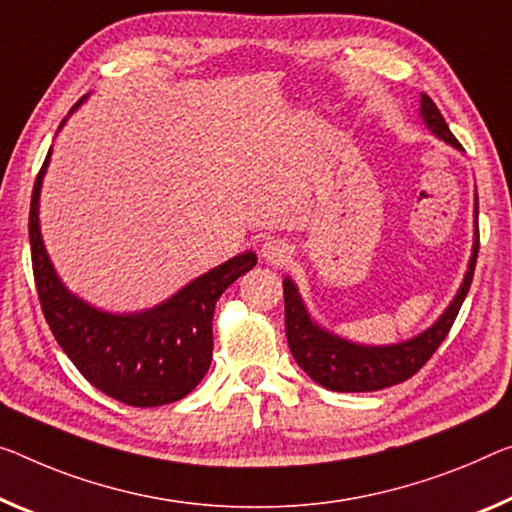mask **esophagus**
I'll use <instances>...</instances> for the list:
<instances>
[{
    "mask_svg": "<svg viewBox=\"0 0 512 512\" xmlns=\"http://www.w3.org/2000/svg\"><path fill=\"white\" fill-rule=\"evenodd\" d=\"M263 258L270 263H283L286 258H290V247L283 240L277 238H267L263 242Z\"/></svg>",
    "mask_w": 512,
    "mask_h": 512,
    "instance_id": "obj_1",
    "label": "esophagus"
}]
</instances>
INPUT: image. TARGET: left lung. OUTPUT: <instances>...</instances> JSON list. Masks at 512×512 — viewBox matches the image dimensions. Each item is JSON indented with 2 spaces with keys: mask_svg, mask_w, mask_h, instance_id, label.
Returning <instances> with one entry per match:
<instances>
[{
  "mask_svg": "<svg viewBox=\"0 0 512 512\" xmlns=\"http://www.w3.org/2000/svg\"><path fill=\"white\" fill-rule=\"evenodd\" d=\"M421 116L439 139H444L446 144H451L462 151L460 141L453 137L451 130H448L442 112H439L435 102H432L426 93L421 96ZM474 217L476 242L474 254H471L469 261L467 277L462 281V286L451 306L444 311V316L430 329H426V332L412 338V341L384 345V348H368V345H355L350 341H343V338L320 329L316 322L309 318V313H306L295 283L290 279L283 281L288 348L293 352V357L297 364H300L302 371L309 375L313 382H318L320 387L343 393L377 391L384 387H393V384L410 380L412 375L419 373L421 368L426 366V361L435 355L439 345H442L446 334L451 332L453 322L458 318L460 306L469 293L471 279H474L478 238H481V235H478V196Z\"/></svg>",
  "mask_w": 512,
  "mask_h": 512,
  "instance_id": "8db88e82",
  "label": "left lung"
}]
</instances>
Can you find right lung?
Returning <instances> with one entry per match:
<instances>
[{
  "mask_svg": "<svg viewBox=\"0 0 512 512\" xmlns=\"http://www.w3.org/2000/svg\"><path fill=\"white\" fill-rule=\"evenodd\" d=\"M50 153L36 176L29 208L31 267L47 325L77 371L109 398L132 407L176 403L208 373L215 304L256 265V254L231 258L151 311L114 316L93 309L59 281L38 229V196Z\"/></svg>",
  "mask_w": 512,
  "mask_h": 512,
  "instance_id": "obj_1",
  "label": "right lung"
}]
</instances>
